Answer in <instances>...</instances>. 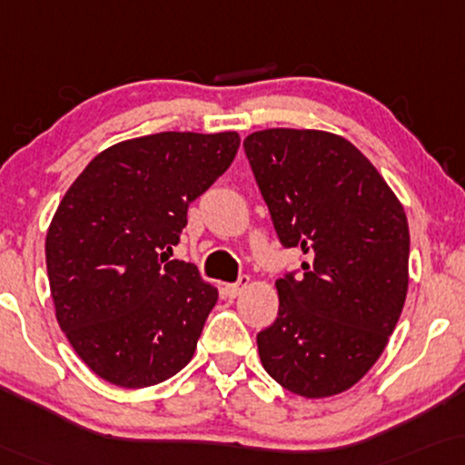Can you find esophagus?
Here are the masks:
<instances>
[{
    "label": "esophagus",
    "mask_w": 465,
    "mask_h": 465,
    "mask_svg": "<svg viewBox=\"0 0 465 465\" xmlns=\"http://www.w3.org/2000/svg\"><path fill=\"white\" fill-rule=\"evenodd\" d=\"M248 282H251V278H248V276H240V280H238V282H232V284H225V297L227 299H235V297H238L240 295V292L242 291H244L246 289V286H248Z\"/></svg>",
    "instance_id": "obj_1"
}]
</instances>
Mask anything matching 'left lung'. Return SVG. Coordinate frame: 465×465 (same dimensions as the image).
<instances>
[{"label":"left lung","mask_w":465,"mask_h":465,"mask_svg":"<svg viewBox=\"0 0 465 465\" xmlns=\"http://www.w3.org/2000/svg\"><path fill=\"white\" fill-rule=\"evenodd\" d=\"M244 153L280 244L307 254L301 272L276 280L278 318L257 335L261 362L292 394H339L377 362L401 318L407 214L343 136L259 130L244 139Z\"/></svg>","instance_id":"1"}]
</instances>
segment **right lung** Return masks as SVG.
I'll return each instance as SVG.
<instances>
[{
	"instance_id": "obj_1",
	"label": "right lung",
	"mask_w": 465,
	"mask_h": 465,
	"mask_svg": "<svg viewBox=\"0 0 465 465\" xmlns=\"http://www.w3.org/2000/svg\"><path fill=\"white\" fill-rule=\"evenodd\" d=\"M238 133H158L104 149L45 235L56 320L104 381L149 388L192 361L219 292L168 261L187 208L235 158Z\"/></svg>"
}]
</instances>
